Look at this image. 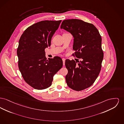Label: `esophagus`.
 I'll return each mask as SVG.
<instances>
[{"instance_id":"34e87169","label":"esophagus","mask_w":124,"mask_h":124,"mask_svg":"<svg viewBox=\"0 0 124 124\" xmlns=\"http://www.w3.org/2000/svg\"><path fill=\"white\" fill-rule=\"evenodd\" d=\"M62 60H63V66H65V60H66L65 58H62Z\"/></svg>"}]
</instances>
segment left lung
<instances>
[{
  "label": "left lung",
  "mask_w": 124,
  "mask_h": 124,
  "mask_svg": "<svg viewBox=\"0 0 124 124\" xmlns=\"http://www.w3.org/2000/svg\"><path fill=\"white\" fill-rule=\"evenodd\" d=\"M60 28L72 34L73 55L81 59L78 64L74 60L66 59V83L76 91L85 89L94 83L101 70L103 58L102 38L94 25L79 19L64 20Z\"/></svg>",
  "instance_id": "1"
}]
</instances>
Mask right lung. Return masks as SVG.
<instances>
[{
	"label": "right lung",
	"instance_id": "obj_1",
	"mask_svg": "<svg viewBox=\"0 0 124 124\" xmlns=\"http://www.w3.org/2000/svg\"><path fill=\"white\" fill-rule=\"evenodd\" d=\"M61 21H43L30 26L22 34L17 51L18 66L25 81L35 89L51 85L53 76L63 66L59 57H45V49L51 46V38Z\"/></svg>",
	"mask_w": 124,
	"mask_h": 124
}]
</instances>
